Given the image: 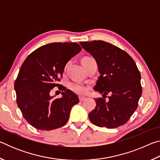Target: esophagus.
I'll list each match as a JSON object with an SVG mask.
<instances>
[{
    "label": "esophagus",
    "instance_id": "obj_1",
    "mask_svg": "<svg viewBox=\"0 0 160 160\" xmlns=\"http://www.w3.org/2000/svg\"><path fill=\"white\" fill-rule=\"evenodd\" d=\"M86 98L85 97H82V96H80L79 97V100L80 102H82V101H84V100H85Z\"/></svg>",
    "mask_w": 160,
    "mask_h": 160
}]
</instances>
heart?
<instances>
[{"label":"heart","mask_w":160,"mask_h":160,"mask_svg":"<svg viewBox=\"0 0 160 160\" xmlns=\"http://www.w3.org/2000/svg\"><path fill=\"white\" fill-rule=\"evenodd\" d=\"M91 59H93V58H90V57H85L82 59V63H85L86 61H88L89 60H91ZM70 88H71L72 90L76 92L79 93V94H83L87 91V88L85 85H83L80 83L75 82L70 83Z\"/></svg>","instance_id":"b5f03b06"}]
</instances>
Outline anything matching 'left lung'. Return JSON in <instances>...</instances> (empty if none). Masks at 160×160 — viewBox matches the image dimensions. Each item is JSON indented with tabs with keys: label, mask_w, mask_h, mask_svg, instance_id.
<instances>
[{
	"label": "left lung",
	"mask_w": 160,
	"mask_h": 160,
	"mask_svg": "<svg viewBox=\"0 0 160 160\" xmlns=\"http://www.w3.org/2000/svg\"><path fill=\"white\" fill-rule=\"evenodd\" d=\"M80 44L97 61L100 75L94 90L103 97L94 99L96 107L89 118L99 127L115 128L123 125L136 110L142 94L136 64L125 51L110 43L99 40ZM108 93L111 96L106 101Z\"/></svg>",
	"instance_id": "obj_1"
}]
</instances>
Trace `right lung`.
Returning <instances> with one entry per match:
<instances>
[{
    "label": "right lung",
    "mask_w": 160,
    "mask_h": 160,
    "mask_svg": "<svg viewBox=\"0 0 160 160\" xmlns=\"http://www.w3.org/2000/svg\"><path fill=\"white\" fill-rule=\"evenodd\" d=\"M81 50L75 42L51 43L34 51L22 65L15 82L17 104L34 128L51 131L68 122L71 108L79 99L58 82L67 62ZM55 86L62 91L61 98L53 99L50 95Z\"/></svg>",
    "instance_id": "add662e5"
}]
</instances>
